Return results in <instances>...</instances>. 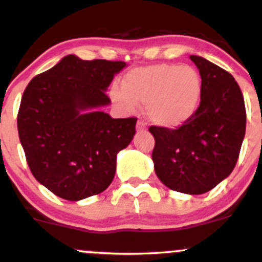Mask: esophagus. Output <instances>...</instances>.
Here are the masks:
<instances>
[{"instance_id":"esophagus-1","label":"esophagus","mask_w":262,"mask_h":262,"mask_svg":"<svg viewBox=\"0 0 262 262\" xmlns=\"http://www.w3.org/2000/svg\"><path fill=\"white\" fill-rule=\"evenodd\" d=\"M146 123H144L143 120H138V123H137V129L138 130H146Z\"/></svg>"}]
</instances>
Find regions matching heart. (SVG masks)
<instances>
[{"instance_id":"1","label":"heart","mask_w":262,"mask_h":262,"mask_svg":"<svg viewBox=\"0 0 262 262\" xmlns=\"http://www.w3.org/2000/svg\"><path fill=\"white\" fill-rule=\"evenodd\" d=\"M110 96L125 112L136 110L137 104L146 105V114L153 124L176 128L196 113L202 99V78L190 66H148L130 71L123 87H112Z\"/></svg>"}]
</instances>
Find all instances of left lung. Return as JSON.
<instances>
[{
  "label": "left lung",
  "instance_id": "obj_1",
  "mask_svg": "<svg viewBox=\"0 0 262 262\" xmlns=\"http://www.w3.org/2000/svg\"><path fill=\"white\" fill-rule=\"evenodd\" d=\"M202 77V99L194 116L176 129L149 126L155 137L156 175L175 191L204 194L231 175L246 132L244 95L233 76L190 55Z\"/></svg>",
  "mask_w": 262,
  "mask_h": 262
}]
</instances>
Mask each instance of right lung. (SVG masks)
<instances>
[{"instance_id":"obj_1","label":"right lung","mask_w":262,"mask_h":262,"mask_svg":"<svg viewBox=\"0 0 262 262\" xmlns=\"http://www.w3.org/2000/svg\"><path fill=\"white\" fill-rule=\"evenodd\" d=\"M124 67L120 60L67 55L24 91L17 130L29 168L62 199L77 202L107 189L116 155L136 134L137 118L113 119L100 112L110 104L105 91Z\"/></svg>"}]
</instances>
